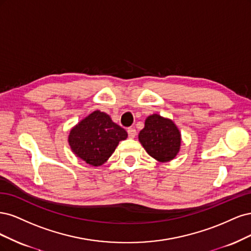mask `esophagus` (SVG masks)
<instances>
[{"mask_svg":"<svg viewBox=\"0 0 251 251\" xmlns=\"http://www.w3.org/2000/svg\"><path fill=\"white\" fill-rule=\"evenodd\" d=\"M127 132H128V136L130 137V139H134L135 135H136V130L134 128H128Z\"/></svg>","mask_w":251,"mask_h":251,"instance_id":"obj_1","label":"esophagus"}]
</instances>
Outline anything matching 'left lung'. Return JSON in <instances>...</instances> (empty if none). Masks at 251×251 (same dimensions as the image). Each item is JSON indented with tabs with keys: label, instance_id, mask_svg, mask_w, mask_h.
Returning a JSON list of instances; mask_svg holds the SVG:
<instances>
[{
	"label": "left lung",
	"instance_id": "left-lung-1",
	"mask_svg": "<svg viewBox=\"0 0 251 251\" xmlns=\"http://www.w3.org/2000/svg\"><path fill=\"white\" fill-rule=\"evenodd\" d=\"M139 141L151 157L159 163H167L178 154L181 133L172 120L153 114L145 120Z\"/></svg>",
	"mask_w": 251,
	"mask_h": 251
}]
</instances>
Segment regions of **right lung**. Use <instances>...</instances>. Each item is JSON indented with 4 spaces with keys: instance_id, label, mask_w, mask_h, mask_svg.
Returning a JSON list of instances; mask_svg holds the SVG:
<instances>
[{
    "instance_id": "right-lung-1",
    "label": "right lung",
    "mask_w": 251,
    "mask_h": 251,
    "mask_svg": "<svg viewBox=\"0 0 251 251\" xmlns=\"http://www.w3.org/2000/svg\"><path fill=\"white\" fill-rule=\"evenodd\" d=\"M127 136L125 129L112 122L107 114L95 110L71 129L68 142L77 157L90 166L100 167Z\"/></svg>"
}]
</instances>
